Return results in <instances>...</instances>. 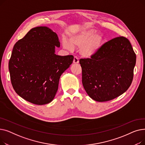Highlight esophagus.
Instances as JSON below:
<instances>
[{
    "label": "esophagus",
    "mask_w": 145,
    "mask_h": 145,
    "mask_svg": "<svg viewBox=\"0 0 145 145\" xmlns=\"http://www.w3.org/2000/svg\"><path fill=\"white\" fill-rule=\"evenodd\" d=\"M73 63H74V64L78 63H79V59H78V58L77 57L74 56V59H73Z\"/></svg>",
    "instance_id": "obj_1"
}]
</instances>
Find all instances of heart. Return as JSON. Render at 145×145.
Wrapping results in <instances>:
<instances>
[{"instance_id":"b5f03b06","label":"heart","mask_w":145,"mask_h":145,"mask_svg":"<svg viewBox=\"0 0 145 145\" xmlns=\"http://www.w3.org/2000/svg\"><path fill=\"white\" fill-rule=\"evenodd\" d=\"M103 37L94 29H85L72 36L70 42L64 39L63 48L68 50H72L73 46L80 48V55L84 57H92L101 48Z\"/></svg>"}]
</instances>
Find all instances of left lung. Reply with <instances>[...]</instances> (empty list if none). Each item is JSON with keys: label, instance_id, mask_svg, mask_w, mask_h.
<instances>
[{"label": "left lung", "instance_id": "1", "mask_svg": "<svg viewBox=\"0 0 145 145\" xmlns=\"http://www.w3.org/2000/svg\"><path fill=\"white\" fill-rule=\"evenodd\" d=\"M136 60L131 42L123 36L105 43L90 58L80 59L82 84L88 95L97 102L122 95L132 82Z\"/></svg>", "mask_w": 145, "mask_h": 145}]
</instances>
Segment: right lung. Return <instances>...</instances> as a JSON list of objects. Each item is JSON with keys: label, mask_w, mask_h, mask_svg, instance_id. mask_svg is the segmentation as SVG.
Here are the masks:
<instances>
[{"label": "right lung", "mask_w": 145, "mask_h": 145, "mask_svg": "<svg viewBox=\"0 0 145 145\" xmlns=\"http://www.w3.org/2000/svg\"><path fill=\"white\" fill-rule=\"evenodd\" d=\"M57 34L46 26L30 29L13 48L9 62L12 86L25 100L38 105L50 103L58 89L60 76L73 56H58Z\"/></svg>", "instance_id": "add662e5"}]
</instances>
